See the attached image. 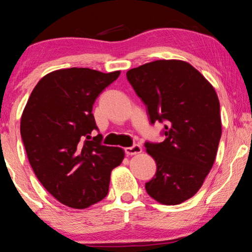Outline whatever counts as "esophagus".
<instances>
[{
	"label": "esophagus",
	"mask_w": 252,
	"mask_h": 252,
	"mask_svg": "<svg viewBox=\"0 0 252 252\" xmlns=\"http://www.w3.org/2000/svg\"><path fill=\"white\" fill-rule=\"evenodd\" d=\"M125 153L127 156H133V155H139L142 153V147L139 146V144H135V146L126 148Z\"/></svg>",
	"instance_id": "obj_1"
}]
</instances>
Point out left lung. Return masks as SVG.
I'll return each mask as SVG.
<instances>
[{
	"mask_svg": "<svg viewBox=\"0 0 252 252\" xmlns=\"http://www.w3.org/2000/svg\"><path fill=\"white\" fill-rule=\"evenodd\" d=\"M127 79L147 105L150 122H165L160 143H146L157 164L147 192L165 205L191 198L215 163L221 118L218 95L187 62L159 60L127 71Z\"/></svg>",
	"mask_w": 252,
	"mask_h": 252,
	"instance_id": "8db88e82",
	"label": "left lung"
}]
</instances>
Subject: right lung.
<instances>
[{"mask_svg": "<svg viewBox=\"0 0 252 252\" xmlns=\"http://www.w3.org/2000/svg\"><path fill=\"white\" fill-rule=\"evenodd\" d=\"M120 71L62 68L41 78L24 108L20 134L36 178L62 204L86 209L108 195L125 151L102 146L93 105Z\"/></svg>", "mask_w": 252, "mask_h": 252, "instance_id": "right-lung-1", "label": "right lung"}]
</instances>
